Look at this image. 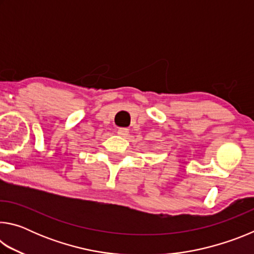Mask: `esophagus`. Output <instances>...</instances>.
Segmentation results:
<instances>
[{
    "label": "esophagus",
    "mask_w": 254,
    "mask_h": 254,
    "mask_svg": "<svg viewBox=\"0 0 254 254\" xmlns=\"http://www.w3.org/2000/svg\"><path fill=\"white\" fill-rule=\"evenodd\" d=\"M118 133H119L120 135H122V136H127V133H128V128H127V127H119Z\"/></svg>",
    "instance_id": "1"
}]
</instances>
